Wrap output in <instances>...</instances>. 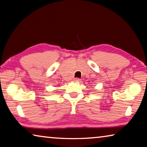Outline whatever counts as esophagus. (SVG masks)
Listing matches in <instances>:
<instances>
[{"instance_id": "1", "label": "esophagus", "mask_w": 147, "mask_h": 147, "mask_svg": "<svg viewBox=\"0 0 147 147\" xmlns=\"http://www.w3.org/2000/svg\"><path fill=\"white\" fill-rule=\"evenodd\" d=\"M74 80L76 81V82H80L81 81V79L80 78H74Z\"/></svg>"}]
</instances>
